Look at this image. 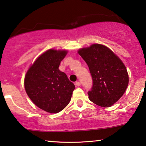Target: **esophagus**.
I'll list each match as a JSON object with an SVG mask.
<instances>
[{
	"mask_svg": "<svg viewBox=\"0 0 146 146\" xmlns=\"http://www.w3.org/2000/svg\"><path fill=\"white\" fill-rule=\"evenodd\" d=\"M75 85L77 86V87H79L80 85H81V83H80V82H79V81H77V82H76L75 83Z\"/></svg>",
	"mask_w": 146,
	"mask_h": 146,
	"instance_id": "34e87169",
	"label": "esophagus"
}]
</instances>
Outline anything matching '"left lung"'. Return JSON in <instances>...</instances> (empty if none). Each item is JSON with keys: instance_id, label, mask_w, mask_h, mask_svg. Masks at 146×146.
<instances>
[{"instance_id": "obj_1", "label": "left lung", "mask_w": 146, "mask_h": 146, "mask_svg": "<svg viewBox=\"0 0 146 146\" xmlns=\"http://www.w3.org/2000/svg\"><path fill=\"white\" fill-rule=\"evenodd\" d=\"M89 68L93 85L89 100L102 107H110L126 91L129 83L126 67L112 51L104 45L92 44L78 50Z\"/></svg>"}]
</instances>
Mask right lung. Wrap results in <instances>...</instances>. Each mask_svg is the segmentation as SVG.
Returning a JSON list of instances; mask_svg holds the SVG:
<instances>
[{"label": "right lung", "instance_id": "1", "mask_svg": "<svg viewBox=\"0 0 146 146\" xmlns=\"http://www.w3.org/2000/svg\"><path fill=\"white\" fill-rule=\"evenodd\" d=\"M67 50L50 49L41 54L30 65L24 77V88L28 96L38 108L57 113L70 102L74 84L59 69Z\"/></svg>", "mask_w": 146, "mask_h": 146}]
</instances>
